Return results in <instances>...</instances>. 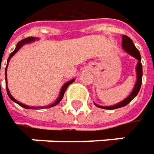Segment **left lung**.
I'll use <instances>...</instances> for the list:
<instances>
[{"label":"left lung","instance_id":"obj_1","mask_svg":"<svg viewBox=\"0 0 154 154\" xmlns=\"http://www.w3.org/2000/svg\"><path fill=\"white\" fill-rule=\"evenodd\" d=\"M122 45L123 50L128 52L129 55L132 57H135L138 60L137 65H136V82L134 84V87L130 93V95H128V97H126L124 100L122 102L118 103L115 104V105H111V106H101L98 104L95 103V105L101 108V109H119L126 106L127 104H128L131 101L136 97L139 93V91L140 90L141 87V83H142V64H141V57L140 54V51L137 48L135 47L134 44L133 42V40L130 38L128 37L127 35H122Z\"/></svg>","mask_w":154,"mask_h":154}]
</instances>
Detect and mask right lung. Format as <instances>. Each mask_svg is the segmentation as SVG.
<instances>
[{
  "label": "right lung",
  "mask_w": 154,
  "mask_h": 154,
  "mask_svg": "<svg viewBox=\"0 0 154 154\" xmlns=\"http://www.w3.org/2000/svg\"><path fill=\"white\" fill-rule=\"evenodd\" d=\"M38 38H35V37H29V38H24L22 39L21 41H20L19 43L17 44L16 47H15V49L14 51L11 53L10 55H9V57L8 58V62H7V66H6V70H5V79H6V82H7V85H6V88H7V93H8V96L9 97L11 100L13 101V102H14V103H16L17 104H19L20 107H22V108H25V109H36V107H30V106H28V105H26V104L22 103H20L19 101H17L16 99L14 98V97H12V95L10 94V92H9V90H8V81H7V69H8V63H9V61H10L11 57H13L15 53H16L18 51L20 50L22 46H23L24 45H26V44H29V43H32V42H34L35 40H38ZM75 81V78L74 79H71L70 81H68L67 83H65V84L62 86V88H61V90H60V92H59V96L57 97V99L54 102V103H52L50 105H47V106H44V107H39V109L40 108H45V109H49V108H51V107H54V106H56L57 104H58L60 103V101L63 99V97H64V92H65V90L67 89V87L70 85V84H72L73 82Z\"/></svg>",
  "instance_id": "right-lung-1"
}]
</instances>
